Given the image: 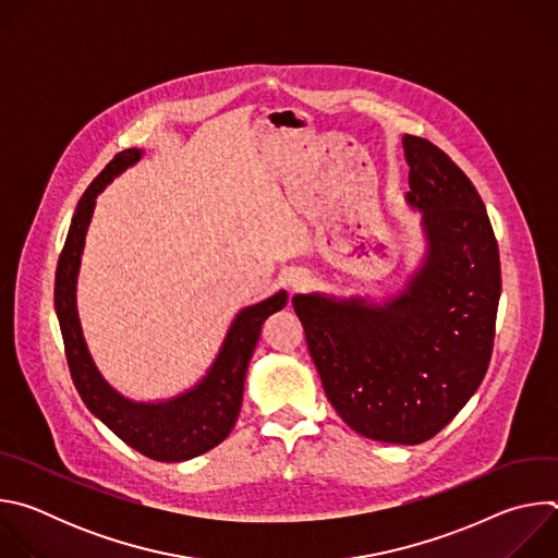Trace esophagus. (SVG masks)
<instances>
[{
    "label": "esophagus",
    "mask_w": 558,
    "mask_h": 558,
    "mask_svg": "<svg viewBox=\"0 0 558 558\" xmlns=\"http://www.w3.org/2000/svg\"><path fill=\"white\" fill-rule=\"evenodd\" d=\"M287 284L293 289V291H302L308 287V276L300 269H293L289 276H287Z\"/></svg>",
    "instance_id": "esophagus-1"
}]
</instances>
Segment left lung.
I'll list each match as a JSON object with an SVG mask.
<instances>
[{
  "instance_id": "left-lung-1",
  "label": "left lung",
  "mask_w": 558,
  "mask_h": 558,
  "mask_svg": "<svg viewBox=\"0 0 558 558\" xmlns=\"http://www.w3.org/2000/svg\"><path fill=\"white\" fill-rule=\"evenodd\" d=\"M407 203L422 211L426 256L407 287L366 298L298 293L293 308L338 415L360 435L415 446L480 388L493 355L501 263L482 196L452 158L404 134Z\"/></svg>"
}]
</instances>
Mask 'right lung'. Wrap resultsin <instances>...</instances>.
Returning a JSON list of instances; mask_svg holds the SVG:
<instances>
[{"label":"right lung","instance_id":"obj_1","mask_svg":"<svg viewBox=\"0 0 558 558\" xmlns=\"http://www.w3.org/2000/svg\"><path fill=\"white\" fill-rule=\"evenodd\" d=\"M143 149L119 151L78 201L54 276V311L76 392L88 411L119 439L156 461H187L218 446L233 428L243 404L245 375L267 317L287 304V291L235 313L207 375L166 402H134L114 390L97 368L76 311V276L97 196L114 177L132 168Z\"/></svg>","mask_w":558,"mask_h":558}]
</instances>
